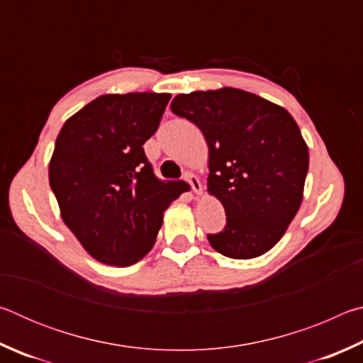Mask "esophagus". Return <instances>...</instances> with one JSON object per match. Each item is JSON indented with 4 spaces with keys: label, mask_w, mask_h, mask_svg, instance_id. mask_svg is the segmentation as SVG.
Listing matches in <instances>:
<instances>
[{
    "label": "esophagus",
    "mask_w": 363,
    "mask_h": 363,
    "mask_svg": "<svg viewBox=\"0 0 363 363\" xmlns=\"http://www.w3.org/2000/svg\"><path fill=\"white\" fill-rule=\"evenodd\" d=\"M184 177H186V181L190 184V187H192L194 194L201 195V192H203V187H201V182H200L199 177H196L194 173H186V174H184Z\"/></svg>",
    "instance_id": "esophagus-1"
}]
</instances>
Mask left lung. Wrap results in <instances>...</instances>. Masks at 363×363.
Masks as SVG:
<instances>
[{
  "label": "left lung",
  "mask_w": 363,
  "mask_h": 363,
  "mask_svg": "<svg viewBox=\"0 0 363 363\" xmlns=\"http://www.w3.org/2000/svg\"><path fill=\"white\" fill-rule=\"evenodd\" d=\"M171 110L203 133L210 150L208 192L225 210V227L208 233L233 259L269 251L299 210L309 152L284 107L235 88L176 96Z\"/></svg>",
  "instance_id": "1"
}]
</instances>
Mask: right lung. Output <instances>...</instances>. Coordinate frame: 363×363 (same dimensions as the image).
Masks as SVG:
<instances>
[{"label":"right lung","instance_id":"obj_1","mask_svg":"<svg viewBox=\"0 0 363 363\" xmlns=\"http://www.w3.org/2000/svg\"><path fill=\"white\" fill-rule=\"evenodd\" d=\"M171 94H106L64 123L49 163L67 227L108 266H131L155 243L163 211L187 184L153 174L144 144Z\"/></svg>","mask_w":363,"mask_h":363}]
</instances>
